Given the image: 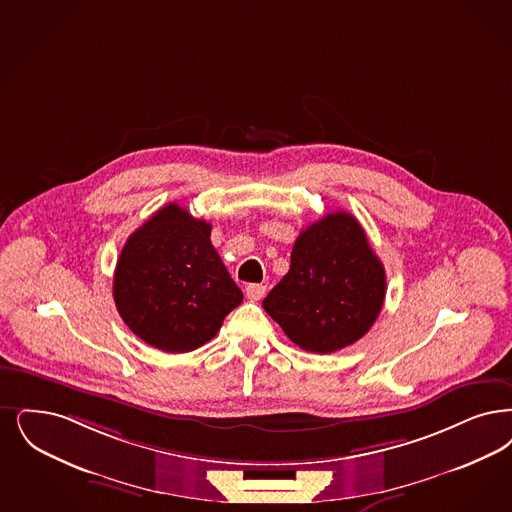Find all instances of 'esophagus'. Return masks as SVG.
Instances as JSON below:
<instances>
[{
  "mask_svg": "<svg viewBox=\"0 0 512 512\" xmlns=\"http://www.w3.org/2000/svg\"><path fill=\"white\" fill-rule=\"evenodd\" d=\"M266 286L263 284H249L246 287V295L249 301H261L265 297Z\"/></svg>",
  "mask_w": 512,
  "mask_h": 512,
  "instance_id": "1",
  "label": "esophagus"
}]
</instances>
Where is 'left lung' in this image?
<instances>
[{"label": "left lung", "mask_w": 512, "mask_h": 512, "mask_svg": "<svg viewBox=\"0 0 512 512\" xmlns=\"http://www.w3.org/2000/svg\"><path fill=\"white\" fill-rule=\"evenodd\" d=\"M387 293L385 266L362 225L335 211L299 234L286 276L263 307L308 352L329 354L362 339Z\"/></svg>", "instance_id": "1"}]
</instances>
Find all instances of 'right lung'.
<instances>
[{
    "label": "right lung",
    "instance_id": "1",
    "mask_svg": "<svg viewBox=\"0 0 512 512\" xmlns=\"http://www.w3.org/2000/svg\"><path fill=\"white\" fill-rule=\"evenodd\" d=\"M209 236L207 221L167 204L127 238L114 272V301L127 328L150 347L196 350L242 303L244 293Z\"/></svg>",
    "mask_w": 512,
    "mask_h": 512
}]
</instances>
